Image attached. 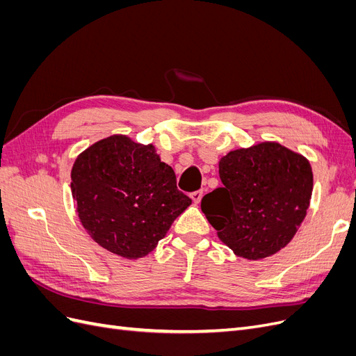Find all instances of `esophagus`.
I'll return each instance as SVG.
<instances>
[{"mask_svg": "<svg viewBox=\"0 0 356 356\" xmlns=\"http://www.w3.org/2000/svg\"><path fill=\"white\" fill-rule=\"evenodd\" d=\"M202 196H203V191H202V190H197V191H193V193H191V195H190V197H191V200H193V202H195V204H197V203L200 202Z\"/></svg>", "mask_w": 356, "mask_h": 356, "instance_id": "esophagus-1", "label": "esophagus"}]
</instances>
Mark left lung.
<instances>
[{
  "instance_id": "8db88e82",
  "label": "left lung",
  "mask_w": 356,
  "mask_h": 356,
  "mask_svg": "<svg viewBox=\"0 0 356 356\" xmlns=\"http://www.w3.org/2000/svg\"><path fill=\"white\" fill-rule=\"evenodd\" d=\"M222 187L200 203L220 241L246 260L281 251L306 217L314 174L307 159L277 143L230 152L220 160Z\"/></svg>"
}]
</instances>
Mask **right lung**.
I'll list each match as a JSON object with an SVG mask.
<instances>
[{
  "mask_svg": "<svg viewBox=\"0 0 356 356\" xmlns=\"http://www.w3.org/2000/svg\"><path fill=\"white\" fill-rule=\"evenodd\" d=\"M71 190L92 239L129 260L152 252L191 203L177 188L174 169L160 160L156 148L124 135L84 149L74 161Z\"/></svg>",
  "mask_w": 356,
  "mask_h": 356,
  "instance_id": "1",
  "label": "right lung"
}]
</instances>
